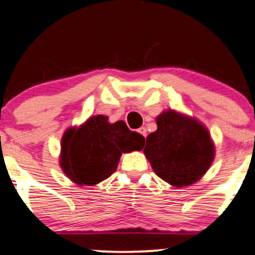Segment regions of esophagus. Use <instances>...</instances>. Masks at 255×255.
Masks as SVG:
<instances>
[{"mask_svg": "<svg viewBox=\"0 0 255 255\" xmlns=\"http://www.w3.org/2000/svg\"><path fill=\"white\" fill-rule=\"evenodd\" d=\"M137 132H138V133H141V135H142L143 137L146 138V135H147V130H146L145 128H138V130H137Z\"/></svg>", "mask_w": 255, "mask_h": 255, "instance_id": "1", "label": "esophagus"}]
</instances>
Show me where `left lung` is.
Wrapping results in <instances>:
<instances>
[{"instance_id": "obj_1", "label": "left lung", "mask_w": 255, "mask_h": 255, "mask_svg": "<svg viewBox=\"0 0 255 255\" xmlns=\"http://www.w3.org/2000/svg\"><path fill=\"white\" fill-rule=\"evenodd\" d=\"M143 152L154 173L174 186H188L200 179L215 156L206 128L173 110L157 118V130L147 136Z\"/></svg>"}]
</instances>
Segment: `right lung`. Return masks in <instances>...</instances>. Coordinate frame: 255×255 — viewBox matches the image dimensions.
I'll list each match as a JSON object with an SVG mask.
<instances>
[{
    "label": "right lung",
    "mask_w": 255,
    "mask_h": 255,
    "mask_svg": "<svg viewBox=\"0 0 255 255\" xmlns=\"http://www.w3.org/2000/svg\"><path fill=\"white\" fill-rule=\"evenodd\" d=\"M143 145L145 137L123 120L109 124L108 118L97 115L64 133L60 164L76 184L93 185L114 173L123 152L140 151Z\"/></svg>",
    "instance_id": "obj_1"
}]
</instances>
